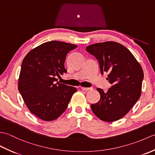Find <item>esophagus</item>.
Instances as JSON below:
<instances>
[{"label":"esophagus","instance_id":"esophagus-1","mask_svg":"<svg viewBox=\"0 0 155 155\" xmlns=\"http://www.w3.org/2000/svg\"><path fill=\"white\" fill-rule=\"evenodd\" d=\"M81 89L83 91H88L93 89L92 88H87V87H81Z\"/></svg>","mask_w":155,"mask_h":155}]
</instances>
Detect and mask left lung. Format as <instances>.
Masks as SVG:
<instances>
[{
    "instance_id": "1",
    "label": "left lung",
    "mask_w": 155,
    "mask_h": 155,
    "mask_svg": "<svg viewBox=\"0 0 155 155\" xmlns=\"http://www.w3.org/2000/svg\"><path fill=\"white\" fill-rule=\"evenodd\" d=\"M86 51L98 61L102 74L112 84L107 93L97 88L101 98L91 104L94 114L105 122H114L125 116L139 99L144 78L143 68L124 46L107 41L88 46Z\"/></svg>"
}]
</instances>
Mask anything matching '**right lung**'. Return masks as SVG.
Here are the masks:
<instances>
[{
  "label": "right lung",
  "instance_id": "1",
  "mask_svg": "<svg viewBox=\"0 0 155 155\" xmlns=\"http://www.w3.org/2000/svg\"><path fill=\"white\" fill-rule=\"evenodd\" d=\"M77 45L52 41L32 49L22 62L18 88L31 113L41 120L57 119L77 89L55 81L67 72L64 61Z\"/></svg>",
  "mask_w": 155,
  "mask_h": 155
}]
</instances>
